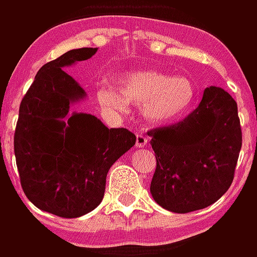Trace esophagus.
<instances>
[{"mask_svg":"<svg viewBox=\"0 0 257 257\" xmlns=\"http://www.w3.org/2000/svg\"><path fill=\"white\" fill-rule=\"evenodd\" d=\"M148 145V137L142 133H137L136 135V146L137 148H145Z\"/></svg>","mask_w":257,"mask_h":257,"instance_id":"34e87169","label":"esophagus"}]
</instances>
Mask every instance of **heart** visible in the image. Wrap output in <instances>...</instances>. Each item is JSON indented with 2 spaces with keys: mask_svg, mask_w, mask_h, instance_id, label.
Segmentation results:
<instances>
[{
  "mask_svg": "<svg viewBox=\"0 0 257 257\" xmlns=\"http://www.w3.org/2000/svg\"><path fill=\"white\" fill-rule=\"evenodd\" d=\"M115 86L101 85L96 101L111 114H124L128 104L142 107L143 117L155 124H171L182 120L194 108L198 89L186 76H171L159 71H135L120 78Z\"/></svg>",
  "mask_w": 257,
  "mask_h": 257,
  "instance_id": "b5f03b06",
  "label": "heart"
}]
</instances>
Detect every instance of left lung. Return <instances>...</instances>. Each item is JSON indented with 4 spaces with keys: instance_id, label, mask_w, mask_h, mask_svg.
<instances>
[{
    "instance_id": "left-lung-1",
    "label": "left lung",
    "mask_w": 257,
    "mask_h": 257,
    "mask_svg": "<svg viewBox=\"0 0 257 257\" xmlns=\"http://www.w3.org/2000/svg\"><path fill=\"white\" fill-rule=\"evenodd\" d=\"M156 155L150 194L165 210H202L230 188L241 149L237 104L218 86L181 122L148 133Z\"/></svg>"
}]
</instances>
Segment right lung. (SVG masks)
Listing matches in <instances>:
<instances>
[{"instance_id":"right-lung-1","label":"right lung","mask_w":257,"mask_h":257,"mask_svg":"<svg viewBox=\"0 0 257 257\" xmlns=\"http://www.w3.org/2000/svg\"><path fill=\"white\" fill-rule=\"evenodd\" d=\"M73 49L43 65L20 104L14 153L26 197L46 212L76 218L99 205L112 163L133 148L127 128H108L85 112L68 117L86 94L63 68L92 58ZM68 120H66V118Z\"/></svg>"}]
</instances>
